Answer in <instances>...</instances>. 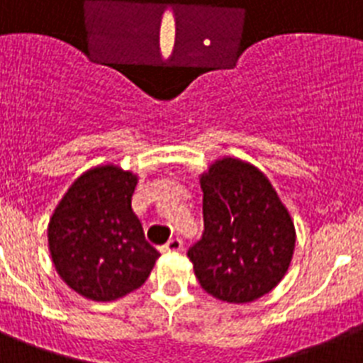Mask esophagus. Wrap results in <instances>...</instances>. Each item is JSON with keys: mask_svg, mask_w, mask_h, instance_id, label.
I'll list each match as a JSON object with an SVG mask.
<instances>
[{"mask_svg": "<svg viewBox=\"0 0 363 363\" xmlns=\"http://www.w3.org/2000/svg\"><path fill=\"white\" fill-rule=\"evenodd\" d=\"M163 248L164 252H182V250H184V241L179 238H172Z\"/></svg>", "mask_w": 363, "mask_h": 363, "instance_id": "esophagus-1", "label": "esophagus"}]
</instances>
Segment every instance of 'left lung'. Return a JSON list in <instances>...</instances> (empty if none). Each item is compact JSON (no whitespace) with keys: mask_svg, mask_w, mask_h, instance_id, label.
Masks as SVG:
<instances>
[{"mask_svg":"<svg viewBox=\"0 0 363 363\" xmlns=\"http://www.w3.org/2000/svg\"><path fill=\"white\" fill-rule=\"evenodd\" d=\"M202 238L187 250L203 291L226 302H252L284 278L295 226L263 172L239 160L215 161L200 178Z\"/></svg>","mask_w":363,"mask_h":363,"instance_id":"left-lung-1","label":"left lung"}]
</instances>
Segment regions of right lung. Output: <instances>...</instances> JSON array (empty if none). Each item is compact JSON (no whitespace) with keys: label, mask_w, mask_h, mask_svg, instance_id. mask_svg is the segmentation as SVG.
<instances>
[{"label":"right lung","mask_w":363,"mask_h":363,"mask_svg":"<svg viewBox=\"0 0 363 363\" xmlns=\"http://www.w3.org/2000/svg\"><path fill=\"white\" fill-rule=\"evenodd\" d=\"M135 185L131 172L113 164L86 170L50 220L57 272L91 301H116L140 287L160 257L131 209Z\"/></svg>","instance_id":"add662e5"}]
</instances>
